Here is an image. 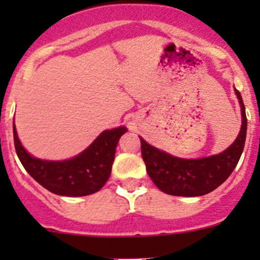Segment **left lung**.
<instances>
[{"instance_id":"8db88e82","label":"left lung","mask_w":260,"mask_h":260,"mask_svg":"<svg viewBox=\"0 0 260 260\" xmlns=\"http://www.w3.org/2000/svg\"><path fill=\"white\" fill-rule=\"evenodd\" d=\"M242 107V129L232 146L215 156L183 159L154 148L141 138V152L148 176L165 193L174 196L206 195L232 175L243 153L246 137V115L242 95L235 89Z\"/></svg>"}]
</instances>
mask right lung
<instances>
[{
  "mask_svg": "<svg viewBox=\"0 0 260 260\" xmlns=\"http://www.w3.org/2000/svg\"><path fill=\"white\" fill-rule=\"evenodd\" d=\"M125 132V127L104 131L77 157L57 162L30 156L18 141L15 124L14 142L22 166L46 190L61 196H85L99 191L108 181L118 141Z\"/></svg>",
  "mask_w": 260,
  "mask_h": 260,
  "instance_id": "1",
  "label": "right lung"
}]
</instances>
